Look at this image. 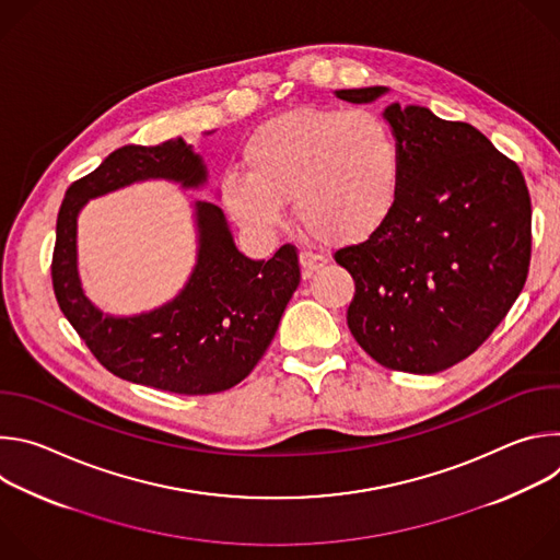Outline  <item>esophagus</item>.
I'll return each mask as SVG.
<instances>
[{
  "label": "esophagus",
  "instance_id": "34e87169",
  "mask_svg": "<svg viewBox=\"0 0 560 560\" xmlns=\"http://www.w3.org/2000/svg\"><path fill=\"white\" fill-rule=\"evenodd\" d=\"M299 264H301V270H303L305 275H314L316 270H322V268L326 266V259H324L322 255H314V253L303 250V253L299 255Z\"/></svg>",
  "mask_w": 560,
  "mask_h": 560
}]
</instances>
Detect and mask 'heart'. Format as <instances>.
I'll return each mask as SVG.
<instances>
[{
    "instance_id": "obj_1",
    "label": "heart",
    "mask_w": 560,
    "mask_h": 560,
    "mask_svg": "<svg viewBox=\"0 0 560 560\" xmlns=\"http://www.w3.org/2000/svg\"><path fill=\"white\" fill-rule=\"evenodd\" d=\"M246 173H225L221 199L253 232L296 221L318 242L348 246L376 234L401 190V150L370 110L294 108L264 121L244 143Z\"/></svg>"
}]
</instances>
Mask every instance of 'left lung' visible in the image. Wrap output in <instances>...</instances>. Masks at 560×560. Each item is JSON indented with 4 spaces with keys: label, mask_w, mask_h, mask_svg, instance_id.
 <instances>
[{
    "label": "left lung",
    "mask_w": 560,
    "mask_h": 560,
    "mask_svg": "<svg viewBox=\"0 0 560 560\" xmlns=\"http://www.w3.org/2000/svg\"><path fill=\"white\" fill-rule=\"evenodd\" d=\"M387 86L337 91L372 104ZM401 190L387 223L335 255L357 285L348 328L383 368L436 374L481 346L521 294L532 203L521 168L469 124L389 104Z\"/></svg>",
    "instance_id": "1"
}]
</instances>
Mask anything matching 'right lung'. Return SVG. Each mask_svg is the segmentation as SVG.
Wrapping results in <instances>:
<instances>
[{
    "label": "right lung",
    "mask_w": 560,
    "mask_h": 560,
    "mask_svg": "<svg viewBox=\"0 0 560 560\" xmlns=\"http://www.w3.org/2000/svg\"><path fill=\"white\" fill-rule=\"evenodd\" d=\"M210 135V132H206ZM141 182L208 186L203 156L182 137L159 145H124L74 182L57 217L52 288L63 316L115 376L175 394H214L244 381L268 350L301 272L296 250L272 259L238 253L221 206L192 203L197 259L184 288L139 314L100 310L79 277L77 221L91 199Z\"/></svg>",
    "instance_id": "obj_1"
}]
</instances>
